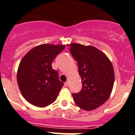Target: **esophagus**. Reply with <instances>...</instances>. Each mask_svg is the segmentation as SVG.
<instances>
[{"label":"esophagus","instance_id":"34e87169","mask_svg":"<svg viewBox=\"0 0 135 135\" xmlns=\"http://www.w3.org/2000/svg\"><path fill=\"white\" fill-rule=\"evenodd\" d=\"M69 81H66L65 83H64V86H65L66 87L69 86Z\"/></svg>","mask_w":135,"mask_h":135}]
</instances>
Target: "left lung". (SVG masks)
<instances>
[{
    "label": "left lung",
    "mask_w": 135,
    "mask_h": 135,
    "mask_svg": "<svg viewBox=\"0 0 135 135\" xmlns=\"http://www.w3.org/2000/svg\"><path fill=\"white\" fill-rule=\"evenodd\" d=\"M70 52L78 62L82 88L73 93L77 106L86 110H95L109 98L115 81L113 64L105 54L95 46L73 43Z\"/></svg>",
    "instance_id": "left-lung-1"
}]
</instances>
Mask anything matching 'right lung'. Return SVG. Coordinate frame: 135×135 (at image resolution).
<instances>
[{
	"instance_id": "right-lung-1",
	"label": "right lung",
	"mask_w": 135,
	"mask_h": 135,
	"mask_svg": "<svg viewBox=\"0 0 135 135\" xmlns=\"http://www.w3.org/2000/svg\"><path fill=\"white\" fill-rule=\"evenodd\" d=\"M64 45L44 44L35 46L23 57L17 72V81L22 96L38 107H45L57 99L64 84L51 66Z\"/></svg>"
}]
</instances>
